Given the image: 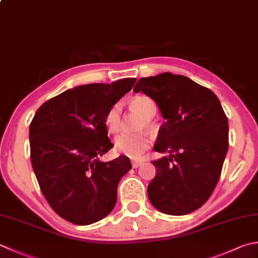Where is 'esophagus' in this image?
Instances as JSON below:
<instances>
[{
  "label": "esophagus",
  "instance_id": "esophagus-1",
  "mask_svg": "<svg viewBox=\"0 0 258 258\" xmlns=\"http://www.w3.org/2000/svg\"><path fill=\"white\" fill-rule=\"evenodd\" d=\"M142 161H132V165H133V168H139L140 165H142Z\"/></svg>",
  "mask_w": 258,
  "mask_h": 258
}]
</instances>
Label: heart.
Here are the masks:
<instances>
[{
  "label": "heart",
  "instance_id": "b5f03b06",
  "mask_svg": "<svg viewBox=\"0 0 258 258\" xmlns=\"http://www.w3.org/2000/svg\"><path fill=\"white\" fill-rule=\"evenodd\" d=\"M131 107L145 118V125L152 127L150 118L155 115L154 102L146 96H136L131 100ZM104 123L109 133L116 134L122 128V104H113L105 114ZM150 136L145 133L122 134L115 139V150L131 159H140L150 146Z\"/></svg>",
  "mask_w": 258,
  "mask_h": 258
}]
</instances>
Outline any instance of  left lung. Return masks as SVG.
Masks as SVG:
<instances>
[{
    "label": "left lung",
    "instance_id": "left-lung-1",
    "mask_svg": "<svg viewBox=\"0 0 258 258\" xmlns=\"http://www.w3.org/2000/svg\"><path fill=\"white\" fill-rule=\"evenodd\" d=\"M133 90L152 98L166 119L154 150L170 155L152 161L151 204L168 215L192 213L214 192L228 151V119L219 99L209 88L171 73L140 78Z\"/></svg>",
    "mask_w": 258,
    "mask_h": 258
}]
</instances>
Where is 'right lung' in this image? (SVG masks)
<instances>
[{
	"label": "right lung",
	"instance_id": "1",
	"mask_svg": "<svg viewBox=\"0 0 258 258\" xmlns=\"http://www.w3.org/2000/svg\"><path fill=\"white\" fill-rule=\"evenodd\" d=\"M135 82L66 90L40 106L30 124V158L40 189L54 213L70 223L90 225L107 216L119 180L132 169L125 155L108 162L99 156L114 146L105 114Z\"/></svg>",
	"mask_w": 258,
	"mask_h": 258
}]
</instances>
